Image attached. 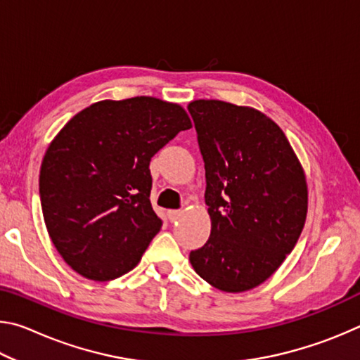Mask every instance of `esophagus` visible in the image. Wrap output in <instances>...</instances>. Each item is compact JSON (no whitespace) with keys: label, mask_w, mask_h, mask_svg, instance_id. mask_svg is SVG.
<instances>
[{"label":"esophagus","mask_w":360,"mask_h":360,"mask_svg":"<svg viewBox=\"0 0 360 360\" xmlns=\"http://www.w3.org/2000/svg\"><path fill=\"white\" fill-rule=\"evenodd\" d=\"M182 216V211L181 210H172V211H168V217H169V221H178V219Z\"/></svg>","instance_id":"obj_1"}]
</instances>
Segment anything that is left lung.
Returning a JSON list of instances; mask_svg holds the SVG:
<instances>
[{
  "label": "left lung",
  "instance_id": "left-lung-1",
  "mask_svg": "<svg viewBox=\"0 0 360 360\" xmlns=\"http://www.w3.org/2000/svg\"><path fill=\"white\" fill-rule=\"evenodd\" d=\"M202 150L211 235L188 259L212 288H257L292 252L308 212L304 169L275 120L221 100L188 103Z\"/></svg>",
  "mask_w": 360,
  "mask_h": 360
}]
</instances>
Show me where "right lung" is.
<instances>
[{
  "label": "right lung",
  "instance_id": "1",
  "mask_svg": "<svg viewBox=\"0 0 360 360\" xmlns=\"http://www.w3.org/2000/svg\"><path fill=\"white\" fill-rule=\"evenodd\" d=\"M188 129L184 108L155 96L96 101L66 122L42 158L39 195L49 236L72 270L103 283L138 265L162 227L150 158Z\"/></svg>",
  "mask_w": 360,
  "mask_h": 360
}]
</instances>
